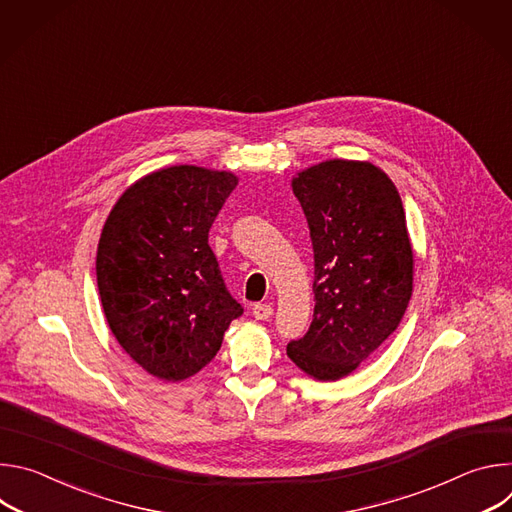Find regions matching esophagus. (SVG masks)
I'll return each instance as SVG.
<instances>
[{
    "label": "esophagus",
    "mask_w": 512,
    "mask_h": 512,
    "mask_svg": "<svg viewBox=\"0 0 512 512\" xmlns=\"http://www.w3.org/2000/svg\"><path fill=\"white\" fill-rule=\"evenodd\" d=\"M271 314H273V308L269 304H255L253 306V316L257 320H269Z\"/></svg>",
    "instance_id": "1"
}]
</instances>
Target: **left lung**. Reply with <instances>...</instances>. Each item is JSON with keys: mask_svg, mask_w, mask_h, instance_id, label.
I'll return each mask as SVG.
<instances>
[{"mask_svg": "<svg viewBox=\"0 0 512 512\" xmlns=\"http://www.w3.org/2000/svg\"><path fill=\"white\" fill-rule=\"evenodd\" d=\"M314 249V318L287 356L320 381L350 375L399 326L413 289L401 196L369 162L330 160L294 178Z\"/></svg>", "mask_w": 512, "mask_h": 512, "instance_id": "8db88e82", "label": "left lung"}]
</instances>
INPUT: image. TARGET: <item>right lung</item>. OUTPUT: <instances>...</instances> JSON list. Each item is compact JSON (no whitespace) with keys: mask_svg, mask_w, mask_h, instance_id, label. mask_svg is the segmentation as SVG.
I'll return each instance as SVG.
<instances>
[{"mask_svg":"<svg viewBox=\"0 0 512 512\" xmlns=\"http://www.w3.org/2000/svg\"><path fill=\"white\" fill-rule=\"evenodd\" d=\"M237 186L231 172L158 170L113 206L97 249V285L123 350L164 381L216 356L243 306L229 294L208 231Z\"/></svg>","mask_w":512,"mask_h":512,"instance_id":"right-lung-1","label":"right lung"}]
</instances>
